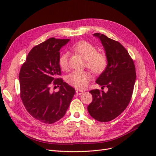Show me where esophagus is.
Returning a JSON list of instances; mask_svg holds the SVG:
<instances>
[{"mask_svg":"<svg viewBox=\"0 0 156 156\" xmlns=\"http://www.w3.org/2000/svg\"><path fill=\"white\" fill-rule=\"evenodd\" d=\"M83 90H76V93L78 94V95H81V94L83 93Z\"/></svg>","mask_w":156,"mask_h":156,"instance_id":"34e87169","label":"esophagus"}]
</instances>
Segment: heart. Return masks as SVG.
<instances>
[{"label": "heart", "mask_w": 156, "mask_h": 156, "mask_svg": "<svg viewBox=\"0 0 156 156\" xmlns=\"http://www.w3.org/2000/svg\"><path fill=\"white\" fill-rule=\"evenodd\" d=\"M73 50L86 60V66L95 73H100L104 71L107 65V59L104 54L98 53L97 49L91 44L85 41H79L75 44ZM67 53L60 55L58 60L60 68L66 70L68 67ZM91 75L88 72L74 71L69 73L66 77V82L71 86L77 88L86 87L90 79Z\"/></svg>", "instance_id": "obj_1"}]
</instances>
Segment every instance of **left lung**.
<instances>
[{"mask_svg":"<svg viewBox=\"0 0 156 156\" xmlns=\"http://www.w3.org/2000/svg\"><path fill=\"white\" fill-rule=\"evenodd\" d=\"M93 35L101 41L107 59L105 69L96 82L108 90L90 91L93 100L87 109L95 120L107 122L116 119L128 105L135 83V68L128 52L119 41L100 33Z\"/></svg>","mask_w":156,"mask_h":156,"instance_id":"obj_1","label":"left lung"}]
</instances>
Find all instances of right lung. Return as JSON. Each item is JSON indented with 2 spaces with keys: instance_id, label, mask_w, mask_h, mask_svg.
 <instances>
[{
  "instance_id": "add662e5",
  "label": "right lung",
  "mask_w": 156,
  "mask_h": 156,
  "mask_svg": "<svg viewBox=\"0 0 156 156\" xmlns=\"http://www.w3.org/2000/svg\"><path fill=\"white\" fill-rule=\"evenodd\" d=\"M69 39L47 40L33 48L20 69V96L28 112L45 124H53L65 115L75 90L64 82L58 64L60 49ZM52 85L59 86L51 93Z\"/></svg>"
}]
</instances>
